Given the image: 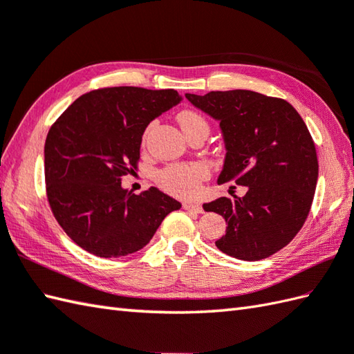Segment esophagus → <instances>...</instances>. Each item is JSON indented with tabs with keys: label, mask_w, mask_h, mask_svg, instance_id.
<instances>
[{
	"label": "esophagus",
	"mask_w": 354,
	"mask_h": 354,
	"mask_svg": "<svg viewBox=\"0 0 354 354\" xmlns=\"http://www.w3.org/2000/svg\"><path fill=\"white\" fill-rule=\"evenodd\" d=\"M184 209L185 211H193V212H201L203 211V208H202V205H199V203H193V202H184Z\"/></svg>",
	"instance_id": "34e87169"
}]
</instances>
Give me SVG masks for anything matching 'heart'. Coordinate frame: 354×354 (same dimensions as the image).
<instances>
[{
  "mask_svg": "<svg viewBox=\"0 0 354 354\" xmlns=\"http://www.w3.org/2000/svg\"><path fill=\"white\" fill-rule=\"evenodd\" d=\"M178 122L184 133H190L193 129L209 131L208 122L199 113L192 110H184L178 114ZM208 176V169L201 162L192 164H171V166L161 170L158 174V184L167 193L179 197H193L199 193L201 183Z\"/></svg>",
  "mask_w": 354,
  "mask_h": 354,
  "instance_id": "heart-1",
  "label": "heart"
}]
</instances>
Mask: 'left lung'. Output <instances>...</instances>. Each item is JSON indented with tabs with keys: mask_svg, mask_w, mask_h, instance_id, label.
<instances>
[{
	"mask_svg": "<svg viewBox=\"0 0 354 354\" xmlns=\"http://www.w3.org/2000/svg\"><path fill=\"white\" fill-rule=\"evenodd\" d=\"M185 97L220 123L226 155L217 183L248 188L203 203L227 223L216 245L243 261L271 257L297 235L314 201L318 160L306 123L290 102L252 90Z\"/></svg>",
	"mask_w": 354,
	"mask_h": 354,
	"instance_id": "left-lung-1",
	"label": "left lung"
}]
</instances>
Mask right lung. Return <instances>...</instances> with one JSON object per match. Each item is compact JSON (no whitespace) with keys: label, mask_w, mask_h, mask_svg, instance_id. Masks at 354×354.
Wrapping results in <instances>:
<instances>
[{"label":"right lung","mask_w":354,"mask_h":354,"mask_svg":"<svg viewBox=\"0 0 354 354\" xmlns=\"http://www.w3.org/2000/svg\"><path fill=\"white\" fill-rule=\"evenodd\" d=\"M180 101L174 88H100L80 96L49 129L48 202L81 249L100 258L127 257L143 249L164 217L180 208L155 187L140 194L122 187V178L137 169L147 125Z\"/></svg>","instance_id":"right-lung-1"}]
</instances>
